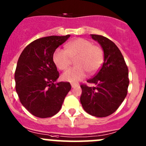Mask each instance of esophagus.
I'll return each mask as SVG.
<instances>
[{
	"label": "esophagus",
	"instance_id": "obj_1",
	"mask_svg": "<svg viewBox=\"0 0 146 146\" xmlns=\"http://www.w3.org/2000/svg\"><path fill=\"white\" fill-rule=\"evenodd\" d=\"M78 84H76V83H71V86L73 88H74V87H76V86H78Z\"/></svg>",
	"mask_w": 146,
	"mask_h": 146
}]
</instances>
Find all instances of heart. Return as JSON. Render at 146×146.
<instances>
[{"label":"heart","instance_id":"obj_1","mask_svg":"<svg viewBox=\"0 0 146 146\" xmlns=\"http://www.w3.org/2000/svg\"><path fill=\"white\" fill-rule=\"evenodd\" d=\"M76 66L62 74L64 81L77 82L89 74L97 73L104 60V52L100 46L84 38H78L65 45V50L57 48L53 54V61L58 69L65 70L75 60Z\"/></svg>","mask_w":146,"mask_h":146}]
</instances>
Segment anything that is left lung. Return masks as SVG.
Returning a JSON list of instances; mask_svg holds the SVG:
<instances>
[{
    "instance_id": "8db88e82",
    "label": "left lung",
    "mask_w": 146,
    "mask_h": 146,
    "mask_svg": "<svg viewBox=\"0 0 146 146\" xmlns=\"http://www.w3.org/2000/svg\"><path fill=\"white\" fill-rule=\"evenodd\" d=\"M104 51V62L99 71L86 82L95 86L81 85L80 100L86 113L96 117H106L113 113L127 94L128 68L124 57L112 40L100 35H90Z\"/></svg>"
}]
</instances>
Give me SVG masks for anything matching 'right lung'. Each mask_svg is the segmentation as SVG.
I'll return each mask as SVG.
<instances>
[{
  "instance_id": "1",
  "label": "right lung",
  "mask_w": 146,
  "mask_h": 146,
  "mask_svg": "<svg viewBox=\"0 0 146 146\" xmlns=\"http://www.w3.org/2000/svg\"><path fill=\"white\" fill-rule=\"evenodd\" d=\"M70 35L40 38L22 51L14 79L19 100L29 112L38 118L52 117L59 112L71 89L69 82L55 84L60 76L53 54Z\"/></svg>"
}]
</instances>
